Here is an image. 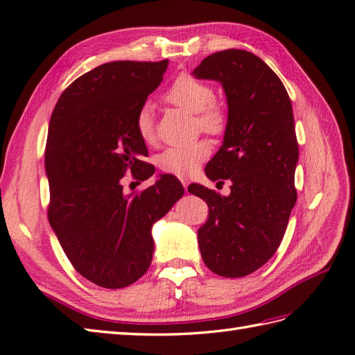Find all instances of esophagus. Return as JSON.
<instances>
[{"instance_id":"obj_1","label":"esophagus","mask_w":355,"mask_h":355,"mask_svg":"<svg viewBox=\"0 0 355 355\" xmlns=\"http://www.w3.org/2000/svg\"><path fill=\"white\" fill-rule=\"evenodd\" d=\"M180 182H182V184H183V187H184V191L187 189V184H189V178L187 177H182L180 178Z\"/></svg>"}]
</instances>
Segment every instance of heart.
<instances>
[{
  "instance_id": "b5f03b06",
  "label": "heart",
  "mask_w": 355,
  "mask_h": 355,
  "mask_svg": "<svg viewBox=\"0 0 355 355\" xmlns=\"http://www.w3.org/2000/svg\"><path fill=\"white\" fill-rule=\"evenodd\" d=\"M164 99L191 114H197L200 130L218 134L225 126V112L215 103L214 88L189 74H182L164 93ZM135 130L140 139L153 143L155 139L154 114L149 103H143L135 114ZM212 153V146L206 140H198L184 146L166 148L155 157L157 168L164 173L178 177H189L197 172L200 164Z\"/></svg>"
}]
</instances>
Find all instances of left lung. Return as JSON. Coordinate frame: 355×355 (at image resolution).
Instances as JSON below:
<instances>
[{"label":"left lung","mask_w":355,"mask_h":355,"mask_svg":"<svg viewBox=\"0 0 355 355\" xmlns=\"http://www.w3.org/2000/svg\"><path fill=\"white\" fill-rule=\"evenodd\" d=\"M193 76L220 82L229 107L223 145L206 175L220 183L230 180V195L201 184L187 187L209 206L207 221L198 229L201 258L216 275L243 277L276 253L297 200L291 101L277 74L245 50L214 53Z\"/></svg>","instance_id":"1"}]
</instances>
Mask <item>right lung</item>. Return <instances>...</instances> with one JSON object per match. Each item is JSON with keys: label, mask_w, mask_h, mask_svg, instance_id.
Masks as SVG:
<instances>
[{"label": "right lung", "mask_w": 355, "mask_h": 355, "mask_svg": "<svg viewBox=\"0 0 355 355\" xmlns=\"http://www.w3.org/2000/svg\"><path fill=\"white\" fill-rule=\"evenodd\" d=\"M168 59L96 67L65 88L50 119L45 172L49 223L71 266L103 288H123L146 273L153 224L183 197L182 183L160 175L140 193H123L128 169L140 182L155 168L141 160L135 114L162 84Z\"/></svg>", "instance_id": "1"}]
</instances>
